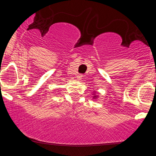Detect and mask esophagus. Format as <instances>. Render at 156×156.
<instances>
[{"instance_id":"esophagus-1","label":"esophagus","mask_w":156,"mask_h":156,"mask_svg":"<svg viewBox=\"0 0 156 156\" xmlns=\"http://www.w3.org/2000/svg\"><path fill=\"white\" fill-rule=\"evenodd\" d=\"M82 77H83V75L82 74H79V75H78V76H77V79L78 80H80V79H82Z\"/></svg>"}]
</instances>
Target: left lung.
<instances>
[{"label":"left lung","instance_id":"left-lung-1","mask_svg":"<svg viewBox=\"0 0 156 156\" xmlns=\"http://www.w3.org/2000/svg\"><path fill=\"white\" fill-rule=\"evenodd\" d=\"M94 97H95V96H94Z\"/></svg>","mask_w":156,"mask_h":156}]
</instances>
